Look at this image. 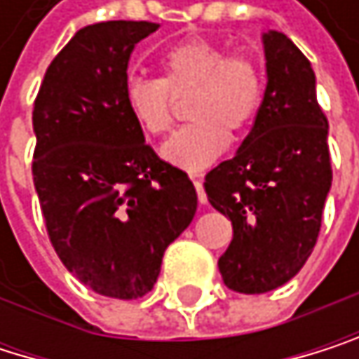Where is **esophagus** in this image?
I'll return each instance as SVG.
<instances>
[{
  "mask_svg": "<svg viewBox=\"0 0 359 359\" xmlns=\"http://www.w3.org/2000/svg\"><path fill=\"white\" fill-rule=\"evenodd\" d=\"M192 182H194V188H196L198 203H201V205H205V203H207V194H205V190H203V182H201V180H192Z\"/></svg>",
  "mask_w": 359,
  "mask_h": 359,
  "instance_id": "obj_1",
  "label": "esophagus"
}]
</instances>
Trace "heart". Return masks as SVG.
Listing matches in <instances>:
<instances>
[{"label": "heart", "instance_id": "1", "mask_svg": "<svg viewBox=\"0 0 359 359\" xmlns=\"http://www.w3.org/2000/svg\"><path fill=\"white\" fill-rule=\"evenodd\" d=\"M161 80L130 78L124 86V105L146 135H163L173 124L171 95H184L188 124L165 142L167 163L203 171L229 148L233 133L252 126L260 111L264 80L258 63L248 55H229L217 41L190 37L169 46L161 59Z\"/></svg>", "mask_w": 359, "mask_h": 359}]
</instances>
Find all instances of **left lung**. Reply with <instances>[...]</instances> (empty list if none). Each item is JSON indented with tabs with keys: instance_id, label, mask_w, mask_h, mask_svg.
I'll use <instances>...</instances> for the list:
<instances>
[{
	"instance_id": "obj_1",
	"label": "left lung",
	"mask_w": 359,
	"mask_h": 359,
	"mask_svg": "<svg viewBox=\"0 0 359 359\" xmlns=\"http://www.w3.org/2000/svg\"><path fill=\"white\" fill-rule=\"evenodd\" d=\"M262 43L266 90L254 126L237 154L205 175L209 203L233 222L217 269L241 294L271 292L302 269L332 184L313 67L279 31L262 33Z\"/></svg>"
}]
</instances>
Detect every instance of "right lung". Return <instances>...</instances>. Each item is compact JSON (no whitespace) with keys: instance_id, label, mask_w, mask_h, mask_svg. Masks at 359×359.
<instances>
[{"instance_id":"1","label":"right lung","mask_w":359,"mask_h":359,"mask_svg":"<svg viewBox=\"0 0 359 359\" xmlns=\"http://www.w3.org/2000/svg\"><path fill=\"white\" fill-rule=\"evenodd\" d=\"M161 25L80 29L46 69L33 107V184L65 269L101 296L148 294L192 222L196 190L161 161L124 105L135 43Z\"/></svg>"}]
</instances>
